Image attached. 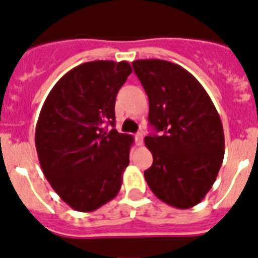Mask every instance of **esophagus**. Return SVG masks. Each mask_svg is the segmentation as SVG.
<instances>
[{"mask_svg": "<svg viewBox=\"0 0 258 258\" xmlns=\"http://www.w3.org/2000/svg\"><path fill=\"white\" fill-rule=\"evenodd\" d=\"M135 140H136V144L138 145H143V134L141 132H138L135 135Z\"/></svg>", "mask_w": 258, "mask_h": 258, "instance_id": "obj_1", "label": "esophagus"}]
</instances>
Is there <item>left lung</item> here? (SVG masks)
<instances>
[{"mask_svg": "<svg viewBox=\"0 0 258 258\" xmlns=\"http://www.w3.org/2000/svg\"><path fill=\"white\" fill-rule=\"evenodd\" d=\"M148 99V120L161 135L145 138L153 164L144 172L158 199L186 210L202 202L216 181L225 154L220 115L203 86L175 62L135 60Z\"/></svg>", "mask_w": 258, "mask_h": 258, "instance_id": "left-lung-1", "label": "left lung"}]
</instances>
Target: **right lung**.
<instances>
[{
	"mask_svg": "<svg viewBox=\"0 0 258 258\" xmlns=\"http://www.w3.org/2000/svg\"><path fill=\"white\" fill-rule=\"evenodd\" d=\"M127 61L95 60L71 69L46 97L36 124L43 175L73 210L92 212L112 201L130 163L131 135L114 126L115 96L131 74Z\"/></svg>",
	"mask_w": 258,
	"mask_h": 258,
	"instance_id": "obj_1",
	"label": "right lung"
}]
</instances>
